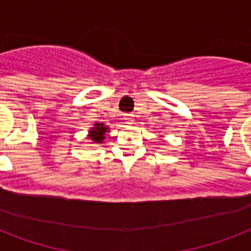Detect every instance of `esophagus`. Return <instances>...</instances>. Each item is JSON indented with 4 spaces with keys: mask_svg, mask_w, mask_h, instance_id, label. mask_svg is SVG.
<instances>
[{
    "mask_svg": "<svg viewBox=\"0 0 251 251\" xmlns=\"http://www.w3.org/2000/svg\"><path fill=\"white\" fill-rule=\"evenodd\" d=\"M125 122L126 124H129V125H131V124H134L135 122V116L134 114H125Z\"/></svg>",
    "mask_w": 251,
    "mask_h": 251,
    "instance_id": "1",
    "label": "esophagus"
}]
</instances>
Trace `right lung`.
<instances>
[{
	"instance_id": "add662e5",
	"label": "right lung",
	"mask_w": 251,
	"mask_h": 251,
	"mask_svg": "<svg viewBox=\"0 0 251 251\" xmlns=\"http://www.w3.org/2000/svg\"><path fill=\"white\" fill-rule=\"evenodd\" d=\"M109 131V127L104 124H94V127H91L88 130V134H87V139H88V143L91 145H101L104 143V139H105L106 133Z\"/></svg>"
}]
</instances>
